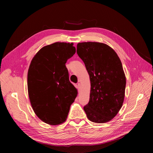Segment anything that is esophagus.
Wrapping results in <instances>:
<instances>
[{
	"label": "esophagus",
	"mask_w": 153,
	"mask_h": 153,
	"mask_svg": "<svg viewBox=\"0 0 153 153\" xmlns=\"http://www.w3.org/2000/svg\"><path fill=\"white\" fill-rule=\"evenodd\" d=\"M77 89H78V91H80V89H81V84H80V83H78V85H77Z\"/></svg>",
	"instance_id": "1"
}]
</instances>
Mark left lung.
I'll return each instance as SVG.
<instances>
[{
  "label": "left lung",
  "mask_w": 153,
  "mask_h": 153,
  "mask_svg": "<svg viewBox=\"0 0 153 153\" xmlns=\"http://www.w3.org/2000/svg\"><path fill=\"white\" fill-rule=\"evenodd\" d=\"M76 49L91 81L89 101L84 107L87 117L93 123H107L117 114L124 100L126 81L121 60L102 43H79Z\"/></svg>",
  "instance_id": "obj_1"
}]
</instances>
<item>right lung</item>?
I'll return each mask as SVG.
<instances>
[{
	"label": "right lung",
	"mask_w": 153,
	"mask_h": 153,
	"mask_svg": "<svg viewBox=\"0 0 153 153\" xmlns=\"http://www.w3.org/2000/svg\"><path fill=\"white\" fill-rule=\"evenodd\" d=\"M75 52L73 43L56 42L41 48L32 59L27 74L29 97L34 113L45 123L65 122L77 96L65 65Z\"/></svg>",
	"instance_id": "right-lung-1"
}]
</instances>
